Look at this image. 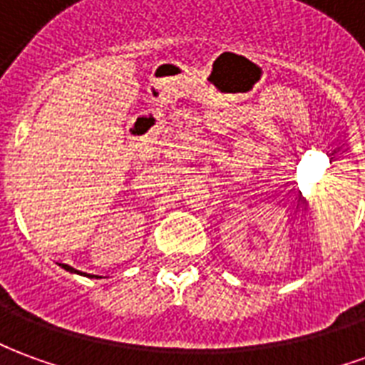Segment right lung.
Wrapping results in <instances>:
<instances>
[{"mask_svg":"<svg viewBox=\"0 0 365 365\" xmlns=\"http://www.w3.org/2000/svg\"><path fill=\"white\" fill-rule=\"evenodd\" d=\"M62 268H64V269H68V272H76V274H78V269L70 268V266H66V264H62Z\"/></svg>","mask_w":365,"mask_h":365,"instance_id":"add662e5","label":"right lung"}]
</instances>
